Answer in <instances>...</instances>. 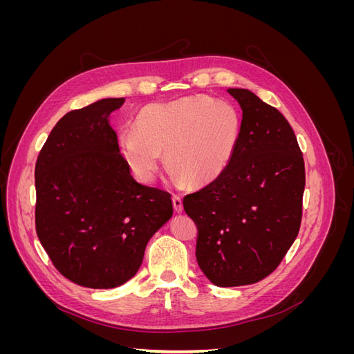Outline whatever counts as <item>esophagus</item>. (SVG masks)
<instances>
[{
    "label": "esophagus",
    "mask_w": 354,
    "mask_h": 354,
    "mask_svg": "<svg viewBox=\"0 0 354 354\" xmlns=\"http://www.w3.org/2000/svg\"><path fill=\"white\" fill-rule=\"evenodd\" d=\"M173 207L176 212H183V201H181L178 196H173Z\"/></svg>",
    "instance_id": "34e87169"
}]
</instances>
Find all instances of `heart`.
<instances>
[{"label": "heart", "instance_id": "b5f03b06", "mask_svg": "<svg viewBox=\"0 0 354 354\" xmlns=\"http://www.w3.org/2000/svg\"><path fill=\"white\" fill-rule=\"evenodd\" d=\"M239 134L241 116L230 103L196 94L145 106L136 116V133L118 136V149L145 183L155 178L164 152L171 180L199 186L229 165Z\"/></svg>", "mask_w": 354, "mask_h": 354}]
</instances>
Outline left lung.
<instances>
[{"label": "left lung", "instance_id": "1", "mask_svg": "<svg viewBox=\"0 0 354 354\" xmlns=\"http://www.w3.org/2000/svg\"><path fill=\"white\" fill-rule=\"evenodd\" d=\"M242 108L229 165L183 207L198 226L196 260L221 288L260 282L291 248L301 224L304 159L285 116L245 88H229Z\"/></svg>", "mask_w": 354, "mask_h": 354}]
</instances>
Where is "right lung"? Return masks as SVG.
I'll use <instances>...</instances> for the list:
<instances>
[{"label": "right lung", "mask_w": 354, "mask_h": 354, "mask_svg": "<svg viewBox=\"0 0 354 354\" xmlns=\"http://www.w3.org/2000/svg\"><path fill=\"white\" fill-rule=\"evenodd\" d=\"M125 99L68 112L35 165V226L56 269L80 286L111 289L140 269L146 245L173 217L164 190L137 183L109 116Z\"/></svg>", "instance_id": "1"}]
</instances>
